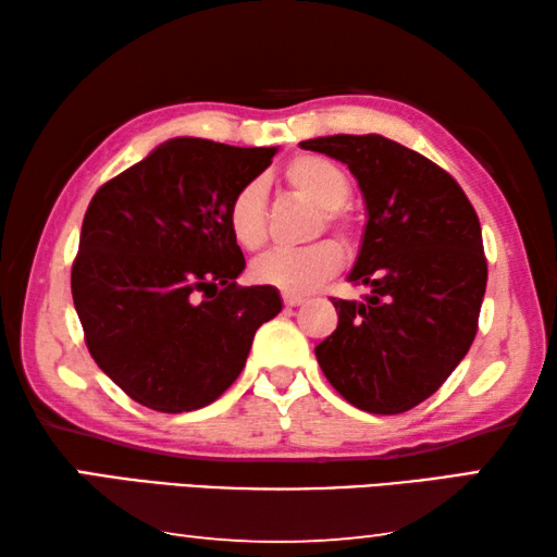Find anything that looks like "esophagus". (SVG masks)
Returning a JSON list of instances; mask_svg holds the SVG:
<instances>
[{
    "label": "esophagus",
    "mask_w": 557,
    "mask_h": 557,
    "mask_svg": "<svg viewBox=\"0 0 557 557\" xmlns=\"http://www.w3.org/2000/svg\"><path fill=\"white\" fill-rule=\"evenodd\" d=\"M282 301H285V307H299V305H305V297H297V295H282Z\"/></svg>",
    "instance_id": "esophagus-1"
}]
</instances>
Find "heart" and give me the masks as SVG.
Returning <instances> with one entry per match:
<instances>
[{"instance_id": "1", "label": "heart", "mask_w": 557, "mask_h": 557, "mask_svg": "<svg viewBox=\"0 0 557 557\" xmlns=\"http://www.w3.org/2000/svg\"><path fill=\"white\" fill-rule=\"evenodd\" d=\"M282 182L301 199L317 203L307 225V238L332 231L344 245L358 240V213L351 199V178L346 169L319 154H299L282 169ZM233 240L243 250L256 252L268 243V191L262 182L243 184L225 211ZM344 265V250L334 240H314L292 252H272L252 265L250 275L260 285L277 287L287 295H307L336 275Z\"/></svg>"}]
</instances>
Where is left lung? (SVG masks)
I'll return each instance as SVG.
<instances>
[{
  "label": "left lung",
  "instance_id": "1",
  "mask_svg": "<svg viewBox=\"0 0 557 557\" xmlns=\"http://www.w3.org/2000/svg\"><path fill=\"white\" fill-rule=\"evenodd\" d=\"M348 164L369 223L351 270L361 301L332 297L338 326L317 361L344 400L400 414L428 400L467 356L486 292L474 206L445 169L381 135L301 143Z\"/></svg>",
  "mask_w": 557,
  "mask_h": 557
}]
</instances>
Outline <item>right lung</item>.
Masks as SVG:
<instances>
[{"label":"right lung","instance_id":"1","mask_svg":"<svg viewBox=\"0 0 557 557\" xmlns=\"http://www.w3.org/2000/svg\"><path fill=\"white\" fill-rule=\"evenodd\" d=\"M275 147L178 137L102 184L71 270L96 363L157 412L211 405L238 379L258 329L282 312L275 287H240L245 258L225 223L233 194Z\"/></svg>","mask_w":557,"mask_h":557}]
</instances>
